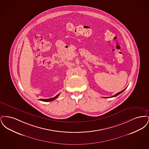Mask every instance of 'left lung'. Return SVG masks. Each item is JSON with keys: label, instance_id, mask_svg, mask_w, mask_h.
<instances>
[{"label": "left lung", "instance_id": "8db88e82", "mask_svg": "<svg viewBox=\"0 0 149 149\" xmlns=\"http://www.w3.org/2000/svg\"><path fill=\"white\" fill-rule=\"evenodd\" d=\"M125 89H126V88H125V89H124V90H123V91H121V92H120L118 93H117V94H115V95H114L113 96H112V97H116V96H117V95H119V94H120V93H121L123 92V91H125ZM103 98H105V97H103ZM106 98H108V97H106ZM108 98H109V97H108Z\"/></svg>", "mask_w": 149, "mask_h": 149}]
</instances>
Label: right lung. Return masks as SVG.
<instances>
[{
	"instance_id": "1",
	"label": "right lung",
	"mask_w": 149,
	"mask_h": 149,
	"mask_svg": "<svg viewBox=\"0 0 149 149\" xmlns=\"http://www.w3.org/2000/svg\"><path fill=\"white\" fill-rule=\"evenodd\" d=\"M60 94H57L56 96H55V97H53V98H49V99H40V100H41V101H43V102H50V101H52L55 99H56L59 96Z\"/></svg>"
}]
</instances>
